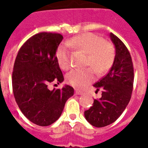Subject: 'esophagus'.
<instances>
[{"label": "esophagus", "mask_w": 148, "mask_h": 148, "mask_svg": "<svg viewBox=\"0 0 148 148\" xmlns=\"http://www.w3.org/2000/svg\"><path fill=\"white\" fill-rule=\"evenodd\" d=\"M83 93V92H82V91H79V90H75V94H77V95H82Z\"/></svg>", "instance_id": "obj_1"}]
</instances>
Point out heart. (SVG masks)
Segmentation results:
<instances>
[{
	"label": "heart",
	"instance_id": "b5f03b06",
	"mask_svg": "<svg viewBox=\"0 0 148 148\" xmlns=\"http://www.w3.org/2000/svg\"><path fill=\"white\" fill-rule=\"evenodd\" d=\"M67 43L87 54L86 66L93 67L98 74L109 71L114 61L115 51L112 45L98 35L91 32L82 33L73 37ZM55 58L62 70L67 71L71 68V55L66 45L58 46L55 52ZM92 68L76 69L71 71L66 75L67 83L74 88L83 89L94 79Z\"/></svg>",
	"mask_w": 148,
	"mask_h": 148
}]
</instances>
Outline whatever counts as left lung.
Returning a JSON list of instances; mask_svg holds the SVG:
<instances>
[{"label":"left lung","mask_w":148,"mask_h":148,"mask_svg":"<svg viewBox=\"0 0 148 148\" xmlns=\"http://www.w3.org/2000/svg\"><path fill=\"white\" fill-rule=\"evenodd\" d=\"M116 47L114 62L106 76L93 86L101 97L85 111L87 121L97 127L113 123L122 114L130 101L134 82V69L129 51L121 39L110 33Z\"/></svg>","instance_id":"left-lung-1"}]
</instances>
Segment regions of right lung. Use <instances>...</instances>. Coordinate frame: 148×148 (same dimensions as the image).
Returning a JSON list of instances; mask_svg holds the SVG:
<instances>
[{
	"label": "right lung",
	"instance_id": "1",
	"mask_svg": "<svg viewBox=\"0 0 148 148\" xmlns=\"http://www.w3.org/2000/svg\"><path fill=\"white\" fill-rule=\"evenodd\" d=\"M63 37L59 33L40 32L19 50L12 71V91L19 108L26 117L39 126H48L60 117L65 104L74 95L66 86L50 90L49 83H60L64 77L55 58Z\"/></svg>",
	"mask_w": 148,
	"mask_h": 148
}]
</instances>
